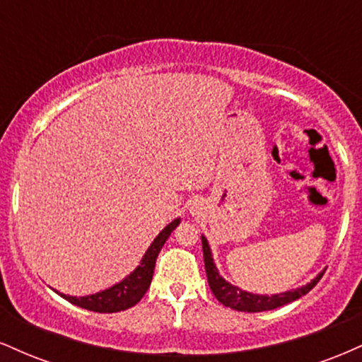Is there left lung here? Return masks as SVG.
I'll use <instances>...</instances> for the list:
<instances>
[{"label":"left lung","mask_w":362,"mask_h":362,"mask_svg":"<svg viewBox=\"0 0 362 362\" xmlns=\"http://www.w3.org/2000/svg\"><path fill=\"white\" fill-rule=\"evenodd\" d=\"M202 238V252H204V265H206V274H207V282H209V288L213 291L221 305L228 306V308H233L238 311H248V313H257V311H267V310H276L279 306L288 305V303L300 300L301 296H305L308 291H311L317 286V282L322 279L323 272H320L313 281L308 282L306 286H301L298 289H291L288 293H279V294H253L242 291L236 286L230 284L228 281H224L221 274L216 269L213 253H211L209 245H207L206 236Z\"/></svg>","instance_id":"1"}]
</instances>
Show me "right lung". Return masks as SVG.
<instances>
[{
  "label": "right lung",
  "instance_id": "1",
  "mask_svg": "<svg viewBox=\"0 0 362 362\" xmlns=\"http://www.w3.org/2000/svg\"><path fill=\"white\" fill-rule=\"evenodd\" d=\"M178 224H180V218L173 219L168 226L163 228V231L149 245V248L144 253L141 264L136 267V271L129 274L126 279L120 281L119 284H114L112 288L100 291V293L90 294V296L76 298L66 296L62 293H59V296L73 303V305L80 306V308L97 311V313H117V311H124L134 306L146 294L153 279L158 253H160L161 247H163L168 236L172 235V231L175 230Z\"/></svg>",
  "mask_w": 362,
  "mask_h": 362
}]
</instances>
